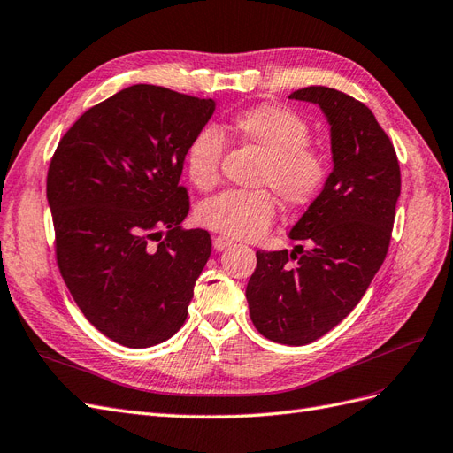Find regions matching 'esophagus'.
<instances>
[{
  "label": "esophagus",
  "mask_w": 453,
  "mask_h": 453,
  "mask_svg": "<svg viewBox=\"0 0 453 453\" xmlns=\"http://www.w3.org/2000/svg\"><path fill=\"white\" fill-rule=\"evenodd\" d=\"M230 243H232V240H228L225 236H215L213 238V250L215 251H225L226 248H230Z\"/></svg>",
  "instance_id": "1"
}]
</instances>
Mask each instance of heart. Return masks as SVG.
I'll return each mask as SVG.
<instances>
[{
	"mask_svg": "<svg viewBox=\"0 0 453 453\" xmlns=\"http://www.w3.org/2000/svg\"><path fill=\"white\" fill-rule=\"evenodd\" d=\"M225 132L266 157L257 185L272 188L287 208L311 203L328 177V158L310 143V125L293 109L260 104L236 113ZM225 155V135L215 127L200 128L185 149V170L200 190L215 187ZM198 221L238 240L265 234L276 215V200L268 190H225L200 203Z\"/></svg>",
	"mask_w": 453,
	"mask_h": 453,
	"instance_id": "heart-1",
	"label": "heart"
}]
</instances>
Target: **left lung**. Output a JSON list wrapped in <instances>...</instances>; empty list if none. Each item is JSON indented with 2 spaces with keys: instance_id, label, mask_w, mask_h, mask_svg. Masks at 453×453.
<instances>
[{
  "instance_id": "1",
  "label": "left lung",
  "mask_w": 453,
  "mask_h": 453,
  "mask_svg": "<svg viewBox=\"0 0 453 453\" xmlns=\"http://www.w3.org/2000/svg\"><path fill=\"white\" fill-rule=\"evenodd\" d=\"M289 98L319 105L331 128L333 172L289 232L308 248L257 251L245 296L260 334L304 346L359 304L380 270L401 196V168L365 104L328 87L300 88Z\"/></svg>"
}]
</instances>
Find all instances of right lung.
<instances>
[{"instance_id":"right-lung-1","label":"right lung","mask_w":453,"mask_h":453,"mask_svg":"<svg viewBox=\"0 0 453 453\" xmlns=\"http://www.w3.org/2000/svg\"><path fill=\"white\" fill-rule=\"evenodd\" d=\"M213 111V100L134 85L81 115L50 160L60 273L85 318L117 344L150 348L187 319L211 240L181 228L188 195L180 180L185 149Z\"/></svg>"}]
</instances>
